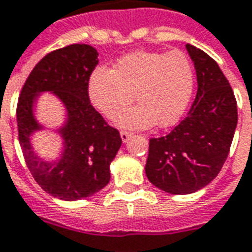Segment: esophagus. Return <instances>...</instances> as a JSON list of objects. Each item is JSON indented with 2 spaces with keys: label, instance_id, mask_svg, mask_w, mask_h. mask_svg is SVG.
I'll use <instances>...</instances> for the list:
<instances>
[{
  "label": "esophagus",
  "instance_id": "obj_1",
  "mask_svg": "<svg viewBox=\"0 0 252 252\" xmlns=\"http://www.w3.org/2000/svg\"><path fill=\"white\" fill-rule=\"evenodd\" d=\"M120 136H121V139H123V142L126 143V142H128V140H129V138H131V132L121 131L120 132Z\"/></svg>",
  "mask_w": 252,
  "mask_h": 252
}]
</instances>
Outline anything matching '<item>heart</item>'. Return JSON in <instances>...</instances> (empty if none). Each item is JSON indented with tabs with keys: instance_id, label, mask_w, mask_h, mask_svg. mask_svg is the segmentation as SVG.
I'll return each instance as SVG.
<instances>
[{
	"instance_id": "b5f03b06",
	"label": "heart",
	"mask_w": 252,
	"mask_h": 252,
	"mask_svg": "<svg viewBox=\"0 0 252 252\" xmlns=\"http://www.w3.org/2000/svg\"><path fill=\"white\" fill-rule=\"evenodd\" d=\"M195 71L187 54L140 52L121 57L113 69L98 66L91 73L87 93L91 105L113 119L124 111L134 94L141 105L117 117L124 128H149L158 123L170 126L180 120L191 101Z\"/></svg>"
}]
</instances>
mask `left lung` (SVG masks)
Masks as SVG:
<instances>
[{"label":"left lung","mask_w":252,"mask_h":252,"mask_svg":"<svg viewBox=\"0 0 252 252\" xmlns=\"http://www.w3.org/2000/svg\"><path fill=\"white\" fill-rule=\"evenodd\" d=\"M186 47L198 79L195 101L172 132L150 139L144 168L156 187L173 195L195 192L217 177L237 126L236 98L228 79L209 54Z\"/></svg>","instance_id":"left-lung-1"}]
</instances>
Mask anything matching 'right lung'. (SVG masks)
<instances>
[{
    "label": "right lung",
    "mask_w": 252,
    "mask_h": 252,
    "mask_svg": "<svg viewBox=\"0 0 252 252\" xmlns=\"http://www.w3.org/2000/svg\"><path fill=\"white\" fill-rule=\"evenodd\" d=\"M98 65V52L90 45H69L46 54L35 65L17 102V131L23 156L43 191L63 200L89 198L110 180V162L121 146L120 132L91 105L89 79ZM52 91L64 103L68 120L60 130L64 151L56 163L39 160L29 136L40 127L32 106L39 92Z\"/></svg>",
    "instance_id": "right-lung-1"
}]
</instances>
